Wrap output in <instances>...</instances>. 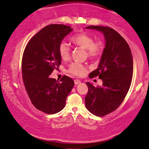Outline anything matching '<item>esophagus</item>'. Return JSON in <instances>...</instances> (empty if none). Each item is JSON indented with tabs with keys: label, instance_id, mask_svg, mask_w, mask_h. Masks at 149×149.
<instances>
[{
	"label": "esophagus",
	"instance_id": "obj_1",
	"mask_svg": "<svg viewBox=\"0 0 149 149\" xmlns=\"http://www.w3.org/2000/svg\"><path fill=\"white\" fill-rule=\"evenodd\" d=\"M74 83H75V85H77V84H79L81 83V81L79 80V79H75Z\"/></svg>",
	"mask_w": 149,
	"mask_h": 149
}]
</instances>
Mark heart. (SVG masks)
Segmentation results:
<instances>
[{
  "label": "heart",
  "instance_id": "heart-1",
  "mask_svg": "<svg viewBox=\"0 0 149 149\" xmlns=\"http://www.w3.org/2000/svg\"><path fill=\"white\" fill-rule=\"evenodd\" d=\"M71 40L75 45L82 48L87 51L89 57L95 58L101 53L102 43L100 41L95 42L93 37L86 33H79L73 36ZM58 52L61 58L63 60H68L70 56V48L68 44L62 42L58 47ZM69 72L71 74L82 76L87 72V69L84 65L79 63H73L69 67Z\"/></svg>",
  "mask_w": 149,
  "mask_h": 149
}]
</instances>
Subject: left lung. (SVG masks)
<instances>
[{"mask_svg":"<svg viewBox=\"0 0 149 149\" xmlns=\"http://www.w3.org/2000/svg\"><path fill=\"white\" fill-rule=\"evenodd\" d=\"M86 29L102 33L105 45L98 68L89 74L98 76L102 85L95 87L86 82L88 91L85 97L86 107L96 116H104L121 104L130 87L133 75V58L125 39L109 27L91 26Z\"/></svg>","mask_w":149,"mask_h":149,"instance_id":"obj_1","label":"left lung"}]
</instances>
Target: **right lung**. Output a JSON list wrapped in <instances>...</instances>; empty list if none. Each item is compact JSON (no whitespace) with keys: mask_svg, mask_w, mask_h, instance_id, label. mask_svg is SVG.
<instances>
[{"mask_svg":"<svg viewBox=\"0 0 149 149\" xmlns=\"http://www.w3.org/2000/svg\"><path fill=\"white\" fill-rule=\"evenodd\" d=\"M73 28L63 24H51L42 29L28 42L22 58L24 84L33 106L47 114L59 112L74 86L70 77L59 81L50 77L61 63L58 47Z\"/></svg>","mask_w":149,"mask_h":149,"instance_id":"right-lung-1","label":"right lung"}]
</instances>
